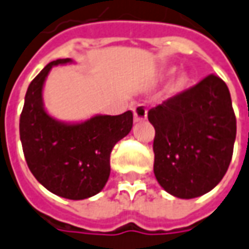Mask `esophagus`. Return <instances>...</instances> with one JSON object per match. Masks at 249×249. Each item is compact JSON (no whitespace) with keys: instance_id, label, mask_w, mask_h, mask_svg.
Masks as SVG:
<instances>
[{"instance_id":"34e87169","label":"esophagus","mask_w":249,"mask_h":249,"mask_svg":"<svg viewBox=\"0 0 249 249\" xmlns=\"http://www.w3.org/2000/svg\"><path fill=\"white\" fill-rule=\"evenodd\" d=\"M133 111H134V121L136 122L145 121L146 116H148V111H146V108L142 104L136 105Z\"/></svg>"}]
</instances>
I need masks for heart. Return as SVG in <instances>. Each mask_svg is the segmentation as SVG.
Instances as JSON below:
<instances>
[{"label":"heart","mask_w":249,"mask_h":249,"mask_svg":"<svg viewBox=\"0 0 249 249\" xmlns=\"http://www.w3.org/2000/svg\"><path fill=\"white\" fill-rule=\"evenodd\" d=\"M189 86V75L186 72H179L175 76L173 82L168 85V93L170 94H178Z\"/></svg>","instance_id":"obj_1"}]
</instances>
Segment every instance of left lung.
<instances>
[{
  "mask_svg": "<svg viewBox=\"0 0 249 249\" xmlns=\"http://www.w3.org/2000/svg\"><path fill=\"white\" fill-rule=\"evenodd\" d=\"M148 119L156 131L153 173L164 191L195 198L221 182L237 127L229 89L219 76L208 75L152 108Z\"/></svg>",
  "mask_w": 249,
  "mask_h": 249,
  "instance_id": "1",
  "label": "left lung"
}]
</instances>
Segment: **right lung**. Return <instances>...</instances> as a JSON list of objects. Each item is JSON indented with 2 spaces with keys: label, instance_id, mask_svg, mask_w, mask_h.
I'll use <instances>...</instances> for the list:
<instances>
[{
  "label": "right lung",
  "instance_id": "1",
  "mask_svg": "<svg viewBox=\"0 0 249 249\" xmlns=\"http://www.w3.org/2000/svg\"><path fill=\"white\" fill-rule=\"evenodd\" d=\"M67 63L72 60L52 61L30 83L20 115V141L38 182L60 197L83 200L103 191L112 148L130 133L133 112L96 115L78 123L54 119L43 107V83L52 67Z\"/></svg>",
  "mask_w": 249,
  "mask_h": 249
}]
</instances>
